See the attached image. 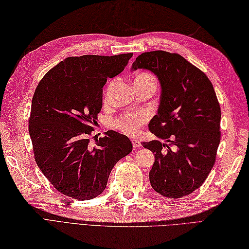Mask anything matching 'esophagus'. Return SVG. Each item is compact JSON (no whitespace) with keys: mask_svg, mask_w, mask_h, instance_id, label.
I'll return each mask as SVG.
<instances>
[{"mask_svg":"<svg viewBox=\"0 0 249 249\" xmlns=\"http://www.w3.org/2000/svg\"><path fill=\"white\" fill-rule=\"evenodd\" d=\"M132 146H133V148H140L142 145L139 140H132Z\"/></svg>","mask_w":249,"mask_h":249,"instance_id":"1","label":"esophagus"}]
</instances>
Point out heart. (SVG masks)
I'll use <instances>...</instances> for the list:
<instances>
[{
    "instance_id": "b5f03b06",
    "label": "heart",
    "mask_w": 249,
    "mask_h": 249,
    "mask_svg": "<svg viewBox=\"0 0 249 249\" xmlns=\"http://www.w3.org/2000/svg\"><path fill=\"white\" fill-rule=\"evenodd\" d=\"M135 81L152 82L156 84L154 76L147 72H141L137 75ZM147 121V114L144 112L140 113H124L109 119V126L111 128L121 131L124 135L135 137L140 132V127Z\"/></svg>"
}]
</instances>
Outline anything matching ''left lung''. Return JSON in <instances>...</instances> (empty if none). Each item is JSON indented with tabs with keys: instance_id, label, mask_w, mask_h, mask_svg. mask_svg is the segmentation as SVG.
Wrapping results in <instances>:
<instances>
[{
	"instance_id": "left-lung-1",
	"label": "left lung",
	"mask_w": 249,
	"mask_h": 249,
	"mask_svg": "<svg viewBox=\"0 0 249 249\" xmlns=\"http://www.w3.org/2000/svg\"><path fill=\"white\" fill-rule=\"evenodd\" d=\"M157 74L162 94L158 114L148 125L160 141L143 142L155 154L149 171L151 187L170 199L194 193L213 169L221 131V108L212 82L202 70L179 53H144L132 70Z\"/></svg>"
}]
</instances>
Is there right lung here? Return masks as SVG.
I'll use <instances>...</instances> for the list:
<instances>
[{
	"label": "right lung",
	"mask_w": 249,
	"mask_h": 249,
	"mask_svg": "<svg viewBox=\"0 0 249 249\" xmlns=\"http://www.w3.org/2000/svg\"><path fill=\"white\" fill-rule=\"evenodd\" d=\"M133 53L69 56L43 76L31 103L29 135L35 160L61 194L84 201L103 193L112 167L132 151L130 140L108 130L90 137L102 109L103 86Z\"/></svg>",
	"instance_id": "add662e5"
}]
</instances>
